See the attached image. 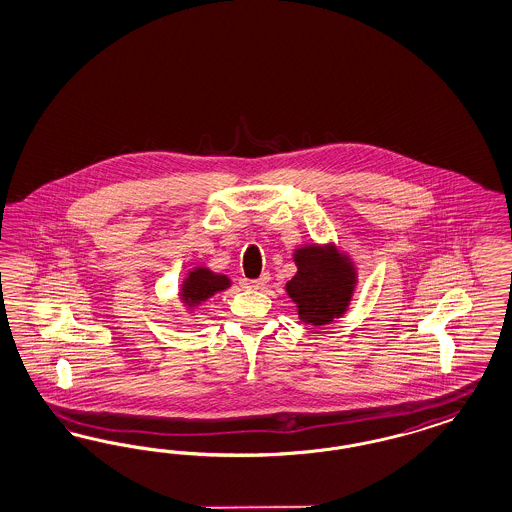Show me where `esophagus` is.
<instances>
[{"instance_id":"esophagus-1","label":"esophagus","mask_w":512,"mask_h":512,"mask_svg":"<svg viewBox=\"0 0 512 512\" xmlns=\"http://www.w3.org/2000/svg\"><path fill=\"white\" fill-rule=\"evenodd\" d=\"M270 280V276L268 274H263L261 278H257V280H251V282L247 283L251 289H261V287H265L266 283Z\"/></svg>"}]
</instances>
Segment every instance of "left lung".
Returning <instances> with one entry per match:
<instances>
[{"mask_svg":"<svg viewBox=\"0 0 512 512\" xmlns=\"http://www.w3.org/2000/svg\"><path fill=\"white\" fill-rule=\"evenodd\" d=\"M299 272L287 282V295L299 308V318L312 325H325L340 318L352 299L355 272L348 259L333 247H302L295 253Z\"/></svg>","mask_w":512,"mask_h":512,"instance_id":"left-lung-1","label":"left lung"}]
</instances>
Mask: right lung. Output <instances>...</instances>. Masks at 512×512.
<instances>
[{
	"label": "right lung",
	"instance_id": "1",
	"mask_svg": "<svg viewBox=\"0 0 512 512\" xmlns=\"http://www.w3.org/2000/svg\"><path fill=\"white\" fill-rule=\"evenodd\" d=\"M229 285L227 276L213 274L212 270H208V268H196L183 282L181 297H183V302L193 306V304H200V302L210 299L217 291H223Z\"/></svg>",
	"mask_w": 512,
	"mask_h": 512
}]
</instances>
